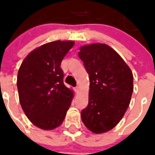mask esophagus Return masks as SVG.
<instances>
[{
    "label": "esophagus",
    "mask_w": 155,
    "mask_h": 155,
    "mask_svg": "<svg viewBox=\"0 0 155 155\" xmlns=\"http://www.w3.org/2000/svg\"><path fill=\"white\" fill-rule=\"evenodd\" d=\"M74 89V91H75V92L79 91V87H78V86H76Z\"/></svg>",
    "instance_id": "1"
}]
</instances>
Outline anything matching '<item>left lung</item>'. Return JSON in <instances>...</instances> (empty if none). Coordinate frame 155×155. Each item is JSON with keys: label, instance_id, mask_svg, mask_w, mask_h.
Returning a JSON list of instances; mask_svg holds the SVG:
<instances>
[{"label": "left lung", "instance_id": "obj_1", "mask_svg": "<svg viewBox=\"0 0 155 155\" xmlns=\"http://www.w3.org/2000/svg\"><path fill=\"white\" fill-rule=\"evenodd\" d=\"M78 54L90 79L88 104L82 121L91 131L102 134L119 123L134 91L133 73L124 60L106 44L82 46Z\"/></svg>", "mask_w": 155, "mask_h": 155}]
</instances>
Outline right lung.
Returning <instances> with one entry per match:
<instances>
[{"instance_id": "right-lung-1", "label": "right lung", "mask_w": 155, "mask_h": 155, "mask_svg": "<svg viewBox=\"0 0 155 155\" xmlns=\"http://www.w3.org/2000/svg\"><path fill=\"white\" fill-rule=\"evenodd\" d=\"M74 44L45 43L30 53L19 67L16 84L20 104L31 123L43 130L59 126L71 105L73 92L64 84L61 63Z\"/></svg>"}]
</instances>
